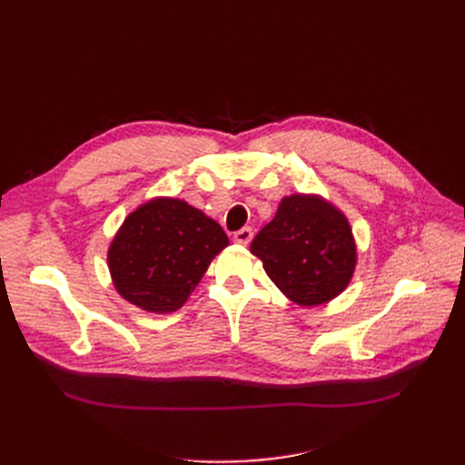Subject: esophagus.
Wrapping results in <instances>:
<instances>
[{"mask_svg":"<svg viewBox=\"0 0 465 465\" xmlns=\"http://www.w3.org/2000/svg\"><path fill=\"white\" fill-rule=\"evenodd\" d=\"M252 238H254V231H252L250 227H244V229H241L238 232H234V242L236 244H250V241Z\"/></svg>","mask_w":465,"mask_h":465,"instance_id":"obj_1","label":"esophagus"}]
</instances>
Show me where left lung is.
Masks as SVG:
<instances>
[{"label": "left lung", "mask_w": 465, "mask_h": 465, "mask_svg": "<svg viewBox=\"0 0 465 465\" xmlns=\"http://www.w3.org/2000/svg\"><path fill=\"white\" fill-rule=\"evenodd\" d=\"M250 252L289 301L320 306L351 283L357 244L347 217L318 193H292L252 241Z\"/></svg>", "instance_id": "8db88e82"}]
</instances>
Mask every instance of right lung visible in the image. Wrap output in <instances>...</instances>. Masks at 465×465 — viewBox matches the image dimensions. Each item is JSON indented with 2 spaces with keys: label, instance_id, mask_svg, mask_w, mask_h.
Returning <instances> with one entry per match:
<instances>
[{
  "label": "right lung",
  "instance_id": "1",
  "mask_svg": "<svg viewBox=\"0 0 465 465\" xmlns=\"http://www.w3.org/2000/svg\"><path fill=\"white\" fill-rule=\"evenodd\" d=\"M229 236L203 211L178 198L147 200L124 219L108 246V270L120 297L145 312L184 306Z\"/></svg>",
  "mask_w": 465,
  "mask_h": 465
}]
</instances>
